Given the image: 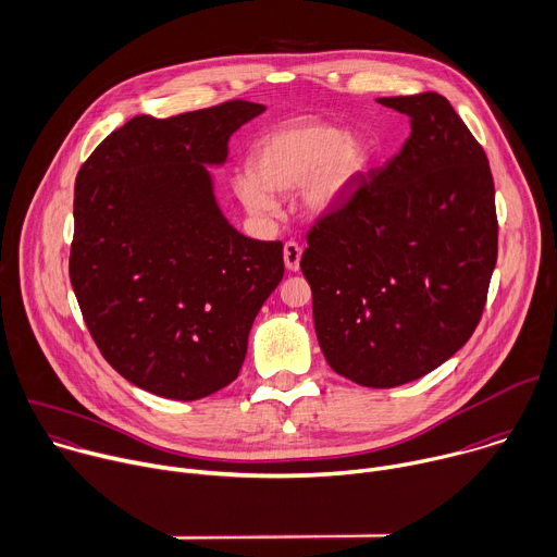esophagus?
<instances>
[{"mask_svg": "<svg viewBox=\"0 0 557 557\" xmlns=\"http://www.w3.org/2000/svg\"><path fill=\"white\" fill-rule=\"evenodd\" d=\"M300 257H302V248L298 244H294V242H287L285 248H283V261H285V268L289 272H298Z\"/></svg>", "mask_w": 557, "mask_h": 557, "instance_id": "esophagus-1", "label": "esophagus"}]
</instances>
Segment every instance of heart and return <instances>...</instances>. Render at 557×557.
<instances>
[{"mask_svg": "<svg viewBox=\"0 0 557 557\" xmlns=\"http://www.w3.org/2000/svg\"><path fill=\"white\" fill-rule=\"evenodd\" d=\"M371 166L373 151L362 138L318 119H294L255 145L250 173L235 177V193L248 212L270 216L274 195L300 188L305 210L329 216L354 197Z\"/></svg>", "mask_w": 557, "mask_h": 557, "instance_id": "b5f03b06", "label": "heart"}]
</instances>
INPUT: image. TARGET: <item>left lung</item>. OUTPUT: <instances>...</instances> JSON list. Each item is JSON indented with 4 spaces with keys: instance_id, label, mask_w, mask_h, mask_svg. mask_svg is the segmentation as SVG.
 I'll list each match as a JSON object with an SVG mask.
<instances>
[{
    "instance_id": "obj_1",
    "label": "left lung",
    "mask_w": 557,
    "mask_h": 557,
    "mask_svg": "<svg viewBox=\"0 0 557 557\" xmlns=\"http://www.w3.org/2000/svg\"><path fill=\"white\" fill-rule=\"evenodd\" d=\"M410 119L401 151L307 235L300 270L324 360L369 388L408 384L474 333L498 255L483 147L436 91L377 98Z\"/></svg>"
}]
</instances>
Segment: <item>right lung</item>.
Returning a JSON list of instances; mask_svg holds the SVG:
<instances>
[{"mask_svg":"<svg viewBox=\"0 0 557 557\" xmlns=\"http://www.w3.org/2000/svg\"><path fill=\"white\" fill-rule=\"evenodd\" d=\"M263 111L231 100L136 116L76 175L70 281L102 358L143 391L193 401L228 386L283 278V244L242 235L210 173Z\"/></svg>","mask_w":557,"mask_h":557,"instance_id":"add662e5","label":"right lung"}]
</instances>
